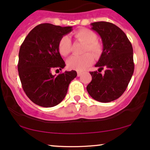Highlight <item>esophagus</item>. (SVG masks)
<instances>
[{
    "mask_svg": "<svg viewBox=\"0 0 150 150\" xmlns=\"http://www.w3.org/2000/svg\"><path fill=\"white\" fill-rule=\"evenodd\" d=\"M82 73H81V72H77V76L78 77H80V76H81V75H82Z\"/></svg>",
    "mask_w": 150,
    "mask_h": 150,
    "instance_id": "obj_1",
    "label": "esophagus"
}]
</instances>
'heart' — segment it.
I'll use <instances>...</instances> for the list:
<instances>
[{"mask_svg": "<svg viewBox=\"0 0 150 150\" xmlns=\"http://www.w3.org/2000/svg\"><path fill=\"white\" fill-rule=\"evenodd\" d=\"M73 35L75 40L85 44L83 53L85 54L82 56H73L68 58L67 66L70 70L83 71L92 64L93 56L96 58L100 57L103 51V44L97 39V34L89 29H80L74 32ZM58 47L61 56H68L72 51V42L70 38L68 36L62 37L58 42Z\"/></svg>", "mask_w": 150, "mask_h": 150, "instance_id": "1", "label": "heart"}]
</instances>
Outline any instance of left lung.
<instances>
[{
    "label": "left lung",
    "instance_id": "1",
    "mask_svg": "<svg viewBox=\"0 0 150 150\" xmlns=\"http://www.w3.org/2000/svg\"><path fill=\"white\" fill-rule=\"evenodd\" d=\"M91 25L101 38L103 52L95 65L98 71L90 72L92 81L87 90L95 100L110 102L118 99L130 82L134 72L133 50L126 34L114 24L101 21Z\"/></svg>",
    "mask_w": 150,
    "mask_h": 150
}]
</instances>
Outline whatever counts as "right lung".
<instances>
[{
	"label": "right lung",
	"mask_w": 150,
	"mask_h": 150,
	"mask_svg": "<svg viewBox=\"0 0 150 150\" xmlns=\"http://www.w3.org/2000/svg\"><path fill=\"white\" fill-rule=\"evenodd\" d=\"M71 31L72 27L40 24L30 31L20 46L19 76L24 92L34 104L43 107L58 105L76 77L75 70L57 76L51 74L53 69L61 70L65 66L58 46L60 39Z\"/></svg>",
	"instance_id": "add662e5"
}]
</instances>
